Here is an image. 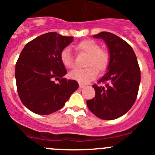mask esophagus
Listing matches in <instances>:
<instances>
[{"instance_id": "obj_1", "label": "esophagus", "mask_w": 155, "mask_h": 155, "mask_svg": "<svg viewBox=\"0 0 155 155\" xmlns=\"http://www.w3.org/2000/svg\"><path fill=\"white\" fill-rule=\"evenodd\" d=\"M84 87H85V85L79 84V88H80V89H83V88H84Z\"/></svg>"}]
</instances>
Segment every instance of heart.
<instances>
[{
	"instance_id": "heart-1",
	"label": "heart",
	"mask_w": 155,
	"mask_h": 155,
	"mask_svg": "<svg viewBox=\"0 0 155 155\" xmlns=\"http://www.w3.org/2000/svg\"><path fill=\"white\" fill-rule=\"evenodd\" d=\"M77 50L89 55L86 69H76L69 72L72 79L80 83H87L97 76L98 71L105 70L110 62V55L107 51L100 49V45L92 39H86L76 45ZM60 60L65 68L74 67V59L69 48H65L60 53Z\"/></svg>"
}]
</instances>
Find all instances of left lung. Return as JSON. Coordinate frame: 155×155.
<instances>
[{"instance_id": "left-lung-1", "label": "left lung", "mask_w": 155, "mask_h": 155, "mask_svg": "<svg viewBox=\"0 0 155 155\" xmlns=\"http://www.w3.org/2000/svg\"><path fill=\"white\" fill-rule=\"evenodd\" d=\"M105 41L110 55L107 72L93 85L95 97L87 100L90 111L102 120H114L124 115L136 100L140 83V71L131 46L116 35L103 31L93 35Z\"/></svg>"}]
</instances>
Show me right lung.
I'll return each instance as SVG.
<instances>
[{"mask_svg":"<svg viewBox=\"0 0 155 155\" xmlns=\"http://www.w3.org/2000/svg\"><path fill=\"white\" fill-rule=\"evenodd\" d=\"M73 37L48 32L35 38L24 47L15 66L17 90L29 110L48 115L60 110L78 88L76 80L66 79L60 60L61 51ZM58 79L60 83L54 81Z\"/></svg>","mask_w":155,"mask_h":155,"instance_id":"obj_1","label":"right lung"}]
</instances>
